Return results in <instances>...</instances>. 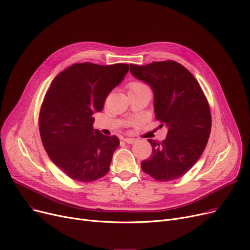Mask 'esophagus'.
Instances as JSON below:
<instances>
[{
	"label": "esophagus",
	"mask_w": 250,
	"mask_h": 250,
	"mask_svg": "<svg viewBox=\"0 0 250 250\" xmlns=\"http://www.w3.org/2000/svg\"><path fill=\"white\" fill-rule=\"evenodd\" d=\"M125 143H127V144H134L135 142H136V139H133V138H124L123 139Z\"/></svg>",
	"instance_id": "obj_1"
}]
</instances>
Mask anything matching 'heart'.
<instances>
[{"label": "heart", "instance_id": "heart-1", "mask_svg": "<svg viewBox=\"0 0 250 250\" xmlns=\"http://www.w3.org/2000/svg\"><path fill=\"white\" fill-rule=\"evenodd\" d=\"M142 86H146L144 83H140V82H134L131 84H129V90L133 89H138V88H142Z\"/></svg>", "mask_w": 250, "mask_h": 250}]
</instances>
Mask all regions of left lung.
<instances>
[{
	"instance_id": "1",
	"label": "left lung",
	"mask_w": 250,
	"mask_h": 250,
	"mask_svg": "<svg viewBox=\"0 0 250 250\" xmlns=\"http://www.w3.org/2000/svg\"><path fill=\"white\" fill-rule=\"evenodd\" d=\"M129 68L136 79L150 85L155 117L167 127L162 142L148 140L152 154L141 167L157 181L179 179L196 164L208 144L211 129L208 99L193 74L176 61L129 64Z\"/></svg>"
}]
</instances>
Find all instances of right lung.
Here are the masks:
<instances>
[{"mask_svg": "<svg viewBox=\"0 0 250 250\" xmlns=\"http://www.w3.org/2000/svg\"><path fill=\"white\" fill-rule=\"evenodd\" d=\"M128 71V64L75 63L53 80L42 101L39 126L50 159L74 181L90 183L109 171L116 136L93 128L95 112Z\"/></svg>", "mask_w": 250, "mask_h": 250, "instance_id": "obj_1", "label": "right lung"}]
</instances>
